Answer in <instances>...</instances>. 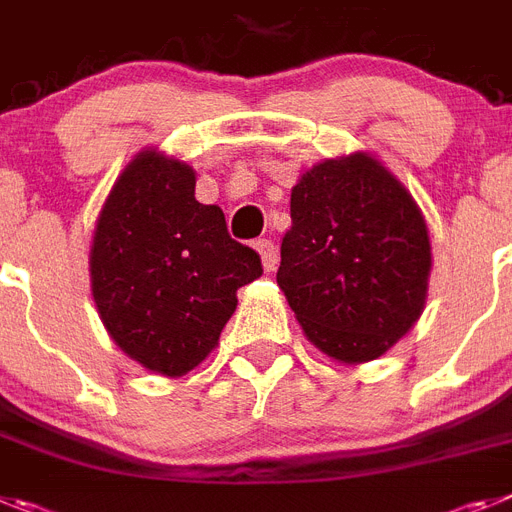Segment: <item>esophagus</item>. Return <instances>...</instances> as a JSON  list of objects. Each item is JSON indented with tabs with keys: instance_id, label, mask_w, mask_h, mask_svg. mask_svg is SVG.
<instances>
[{
	"instance_id": "1",
	"label": "esophagus",
	"mask_w": 512,
	"mask_h": 512,
	"mask_svg": "<svg viewBox=\"0 0 512 512\" xmlns=\"http://www.w3.org/2000/svg\"><path fill=\"white\" fill-rule=\"evenodd\" d=\"M253 246H256V251L261 253V264H264L266 272H274V269H277V264H279L277 246H274L272 240H266V238L256 240Z\"/></svg>"
}]
</instances>
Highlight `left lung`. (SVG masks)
I'll use <instances>...</instances> for the list:
<instances>
[{"instance_id":"left-lung-1","label":"left lung","mask_w":512,"mask_h":512,"mask_svg":"<svg viewBox=\"0 0 512 512\" xmlns=\"http://www.w3.org/2000/svg\"><path fill=\"white\" fill-rule=\"evenodd\" d=\"M277 285L323 355H386L422 316L430 235L412 194L368 152L323 160L292 186Z\"/></svg>"}]
</instances>
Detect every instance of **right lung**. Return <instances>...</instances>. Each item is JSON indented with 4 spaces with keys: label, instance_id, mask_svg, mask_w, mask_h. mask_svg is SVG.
<instances>
[{
    "label": "right lung",
    "instance_id": "obj_1",
    "mask_svg": "<svg viewBox=\"0 0 512 512\" xmlns=\"http://www.w3.org/2000/svg\"><path fill=\"white\" fill-rule=\"evenodd\" d=\"M194 168L139 152L113 183L90 248V287L111 339L160 375L194 370L217 347L238 287L261 277L217 204H199Z\"/></svg>",
    "mask_w": 512,
    "mask_h": 512
}]
</instances>
